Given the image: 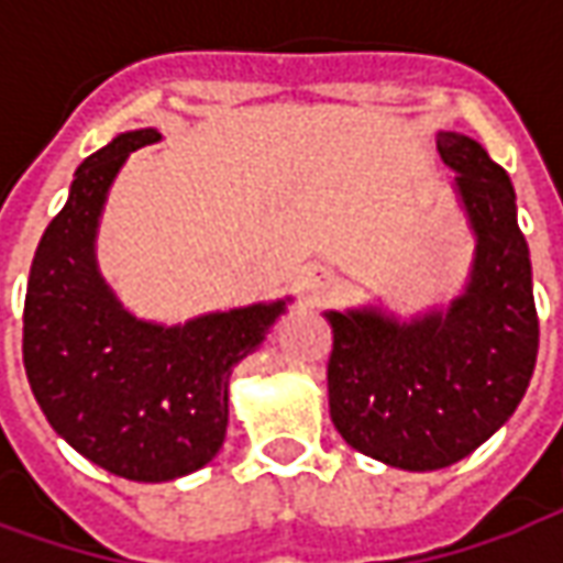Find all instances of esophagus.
I'll return each instance as SVG.
<instances>
[{
  "label": "esophagus",
  "mask_w": 563,
  "mask_h": 563,
  "mask_svg": "<svg viewBox=\"0 0 563 563\" xmlns=\"http://www.w3.org/2000/svg\"><path fill=\"white\" fill-rule=\"evenodd\" d=\"M329 286H331V274H319L317 280L310 283L307 289H310V292H313V295H322V292H325V289H329Z\"/></svg>",
  "instance_id": "1"
}]
</instances>
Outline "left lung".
Instances as JSON below:
<instances>
[{
    "mask_svg": "<svg viewBox=\"0 0 563 563\" xmlns=\"http://www.w3.org/2000/svg\"><path fill=\"white\" fill-rule=\"evenodd\" d=\"M437 153L471 225L467 283L446 307L398 317L379 305L325 310L331 422L362 455L440 471L495 434L528 391L540 322L516 189L479 141L440 132Z\"/></svg>",
    "mask_w": 563,
    "mask_h": 563,
    "instance_id": "left-lung-1",
    "label": "left lung"
}]
</instances>
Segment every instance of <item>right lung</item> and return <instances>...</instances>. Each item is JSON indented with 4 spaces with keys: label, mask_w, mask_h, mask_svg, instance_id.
<instances>
[{
    "label": "right lung",
    "mask_w": 563,
    "mask_h": 563,
    "mask_svg": "<svg viewBox=\"0 0 563 563\" xmlns=\"http://www.w3.org/2000/svg\"><path fill=\"white\" fill-rule=\"evenodd\" d=\"M159 129L120 132L80 162L66 208L44 229L23 305V365L54 431L84 459L135 483L205 467L229 424V379L286 313L277 301L153 322L129 310L99 271L96 238L129 153Z\"/></svg>",
    "instance_id": "right-lung-1"
}]
</instances>
